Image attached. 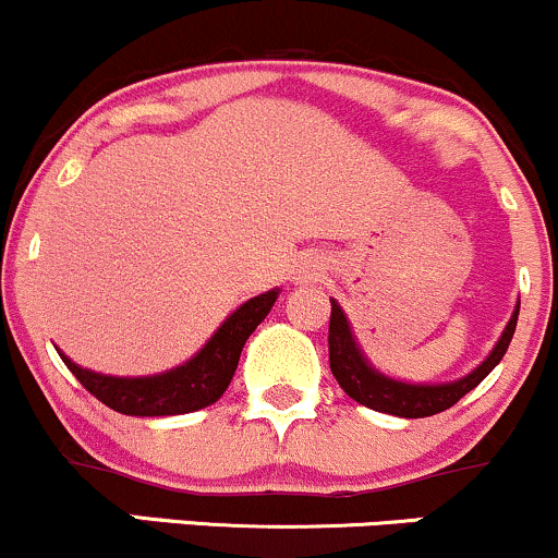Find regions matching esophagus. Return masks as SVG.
Returning a JSON list of instances; mask_svg holds the SVG:
<instances>
[{
    "mask_svg": "<svg viewBox=\"0 0 558 558\" xmlns=\"http://www.w3.org/2000/svg\"><path fill=\"white\" fill-rule=\"evenodd\" d=\"M322 279V266H316V263H308V266L300 271V281H318Z\"/></svg>",
    "mask_w": 558,
    "mask_h": 558,
    "instance_id": "34e87169",
    "label": "esophagus"
}]
</instances>
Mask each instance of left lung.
<instances>
[{"mask_svg":"<svg viewBox=\"0 0 558 558\" xmlns=\"http://www.w3.org/2000/svg\"><path fill=\"white\" fill-rule=\"evenodd\" d=\"M519 318V303L514 305L509 324L500 331L498 342L493 345L487 359L480 363L477 368L464 374L459 379L450 381H403L396 377H387L385 372H379L372 361L366 359L359 340H355L353 327H350L345 311L342 305L331 298V318H329V366L335 379L340 381L342 390L350 398L359 400L366 409L381 411V414L390 416H403V418H422L440 414V411L450 409L453 403H459L469 390L480 385L493 368L498 366L504 353L509 350L511 337H514Z\"/></svg>","mask_w":558,"mask_h":558,"instance_id":"obj_1","label":"left lung"}]
</instances>
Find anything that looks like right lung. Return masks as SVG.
I'll return each mask as SVG.
<instances>
[{
  "instance_id": "add662e5",
  "label": "right lung",
  "mask_w": 558,
  "mask_h": 558,
  "mask_svg": "<svg viewBox=\"0 0 558 558\" xmlns=\"http://www.w3.org/2000/svg\"><path fill=\"white\" fill-rule=\"evenodd\" d=\"M279 287L250 298L240 305L227 322L221 324L208 342L168 372L149 374V377H110V374L92 372L78 366L58 350L62 363L76 374V379L94 398L102 400L112 411L126 416H177L192 414L216 403L227 392L231 377L240 363V353L247 337L268 316L279 298Z\"/></svg>"
}]
</instances>
